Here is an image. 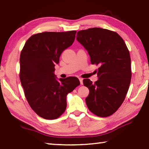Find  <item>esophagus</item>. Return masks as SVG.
<instances>
[{
    "label": "esophagus",
    "instance_id": "esophagus-1",
    "mask_svg": "<svg viewBox=\"0 0 149 149\" xmlns=\"http://www.w3.org/2000/svg\"><path fill=\"white\" fill-rule=\"evenodd\" d=\"M79 81H80V83H81V84H83V79H82V78H79Z\"/></svg>",
    "mask_w": 149,
    "mask_h": 149
}]
</instances>
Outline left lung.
I'll list each match as a JSON object with an SVG mask.
<instances>
[{"label": "left lung", "mask_w": 149, "mask_h": 149, "mask_svg": "<svg viewBox=\"0 0 149 149\" xmlns=\"http://www.w3.org/2000/svg\"><path fill=\"white\" fill-rule=\"evenodd\" d=\"M76 39L90 57L91 64L99 65L96 82L83 84L90 90L86 98L88 109L100 117L111 115L122 105L131 79V58L124 41L113 31L94 27L78 31Z\"/></svg>", "instance_id": "left-lung-1"}]
</instances>
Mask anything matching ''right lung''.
I'll return each instance as SVG.
<instances>
[{
	"mask_svg": "<svg viewBox=\"0 0 149 149\" xmlns=\"http://www.w3.org/2000/svg\"><path fill=\"white\" fill-rule=\"evenodd\" d=\"M75 31L44 32L27 40L20 58V79L25 96L43 118H58L65 112L66 95L80 84L75 77L57 79L54 74L63 51L74 43Z\"/></svg>",
	"mask_w": 149,
	"mask_h": 149,
	"instance_id": "1",
	"label": "right lung"
}]
</instances>
